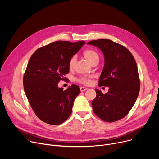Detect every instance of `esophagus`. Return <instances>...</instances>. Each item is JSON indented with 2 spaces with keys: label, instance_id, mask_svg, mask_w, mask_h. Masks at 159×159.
Masks as SVG:
<instances>
[{
  "label": "esophagus",
  "instance_id": "obj_1",
  "mask_svg": "<svg viewBox=\"0 0 159 159\" xmlns=\"http://www.w3.org/2000/svg\"><path fill=\"white\" fill-rule=\"evenodd\" d=\"M80 91H86V90L88 89V88H87L86 87H82V86L80 87Z\"/></svg>",
  "mask_w": 159,
  "mask_h": 159
}]
</instances>
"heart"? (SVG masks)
I'll use <instances>...</instances> for the list:
<instances>
[{
  "label": "heart",
  "mask_w": 159,
  "mask_h": 159,
  "mask_svg": "<svg viewBox=\"0 0 159 159\" xmlns=\"http://www.w3.org/2000/svg\"><path fill=\"white\" fill-rule=\"evenodd\" d=\"M83 55H84V57L86 58V59L88 62H89L91 64H92L95 61H98V58H99L98 55L96 52L94 51V50L86 49L84 52V53H83ZM76 60H77V58H76V56H75V55L73 56L70 58V60L69 61V64H68L69 68L70 69L73 68V66L75 64V62H76ZM77 80L79 82L82 83V84H89L90 83L89 79H88V77H81L77 79Z\"/></svg>",
  "instance_id": "obj_1"
}]
</instances>
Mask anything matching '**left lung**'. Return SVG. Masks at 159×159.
<instances>
[{
	"label": "left lung",
	"instance_id": "obj_1",
	"mask_svg": "<svg viewBox=\"0 0 159 159\" xmlns=\"http://www.w3.org/2000/svg\"><path fill=\"white\" fill-rule=\"evenodd\" d=\"M87 44L98 47L102 52L104 66L98 86L109 87L106 94L95 89L97 95L91 102L93 110L105 122L119 120L128 114L139 93L136 61L126 48L111 40H94Z\"/></svg>",
	"mask_w": 159,
	"mask_h": 159
}]
</instances>
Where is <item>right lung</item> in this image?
<instances>
[{
  "label": "right lung",
  "mask_w": 159,
  "mask_h": 159,
  "mask_svg": "<svg viewBox=\"0 0 159 159\" xmlns=\"http://www.w3.org/2000/svg\"><path fill=\"white\" fill-rule=\"evenodd\" d=\"M84 41H56L37 49L30 57L23 78L25 93L38 118L58 125L68 119L75 98L80 93L73 84L63 90L58 84L69 73V61Z\"/></svg>",
  "instance_id": "right-lung-1"
}]
</instances>
